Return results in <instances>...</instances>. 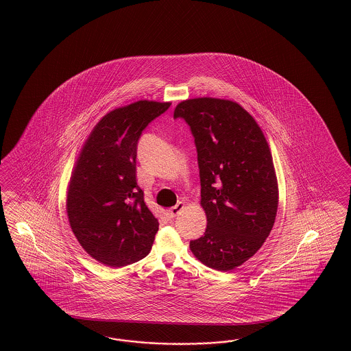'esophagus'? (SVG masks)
<instances>
[{"instance_id": "obj_1", "label": "esophagus", "mask_w": 351, "mask_h": 351, "mask_svg": "<svg viewBox=\"0 0 351 351\" xmlns=\"http://www.w3.org/2000/svg\"><path fill=\"white\" fill-rule=\"evenodd\" d=\"M182 208H184V202H178L176 206H173V207H171V208L167 210V216H169L170 219H173L175 216L179 215V213H180Z\"/></svg>"}]
</instances>
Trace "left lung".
Returning a JSON list of instances; mask_svg holds the SVG:
<instances>
[{
    "instance_id": "1",
    "label": "left lung",
    "mask_w": 351,
    "mask_h": 351,
    "mask_svg": "<svg viewBox=\"0 0 351 351\" xmlns=\"http://www.w3.org/2000/svg\"><path fill=\"white\" fill-rule=\"evenodd\" d=\"M173 118L194 138L207 228L191 241L194 256L220 271L242 265L264 245L278 210V184L265 136L252 116L230 100L181 101Z\"/></svg>"
}]
</instances>
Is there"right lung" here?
I'll use <instances>...</instances> for the list:
<instances>
[{
	"label": "right lung",
	"instance_id": "1",
	"mask_svg": "<svg viewBox=\"0 0 351 351\" xmlns=\"http://www.w3.org/2000/svg\"><path fill=\"white\" fill-rule=\"evenodd\" d=\"M170 103L140 100L100 119L71 178L66 213L86 252L110 267L134 264L152 250L158 220L136 182L138 138Z\"/></svg>",
	"mask_w": 351,
	"mask_h": 351
}]
</instances>
